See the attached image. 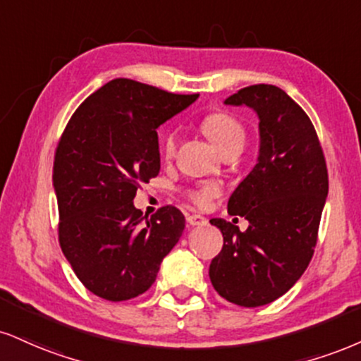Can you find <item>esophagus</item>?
Returning <instances> with one entry per match:
<instances>
[{
	"label": "esophagus",
	"mask_w": 361,
	"mask_h": 361,
	"mask_svg": "<svg viewBox=\"0 0 361 361\" xmlns=\"http://www.w3.org/2000/svg\"><path fill=\"white\" fill-rule=\"evenodd\" d=\"M186 222L192 225V227H203V225H207V219L202 215L192 214V215L186 216Z\"/></svg>",
	"instance_id": "esophagus-1"
}]
</instances>
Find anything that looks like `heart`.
Listing matches in <instances>:
<instances>
[{
  "instance_id": "heart-1",
  "label": "heart",
  "mask_w": 361,
  "mask_h": 361,
  "mask_svg": "<svg viewBox=\"0 0 361 361\" xmlns=\"http://www.w3.org/2000/svg\"><path fill=\"white\" fill-rule=\"evenodd\" d=\"M200 126H202V131L210 137V141L214 142L220 153H225V151L232 149V147H244L245 129L240 121L232 114H227V112H214V114L203 117ZM175 149L176 133L173 129H169L163 137V153L166 158H169V156L175 154ZM215 195L216 186L210 183L198 185L186 192V197H188L190 202L198 208L208 207V203L215 198Z\"/></svg>"
}]
</instances>
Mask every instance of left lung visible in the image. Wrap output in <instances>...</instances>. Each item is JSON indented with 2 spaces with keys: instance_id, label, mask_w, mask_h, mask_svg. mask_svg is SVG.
<instances>
[{
  "instance_id": "obj_1",
  "label": "left lung",
  "mask_w": 361,
  "mask_h": 361,
  "mask_svg": "<svg viewBox=\"0 0 361 361\" xmlns=\"http://www.w3.org/2000/svg\"><path fill=\"white\" fill-rule=\"evenodd\" d=\"M259 117V158L228 198V214L249 228L212 219L224 247L210 264L216 293L237 306L276 301L296 284L314 254L328 197V169L311 119L284 90L259 84L225 99Z\"/></svg>"
}]
</instances>
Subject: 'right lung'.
<instances>
[{
    "label": "right lung",
    "instance_id": "add662e5",
    "mask_svg": "<svg viewBox=\"0 0 361 361\" xmlns=\"http://www.w3.org/2000/svg\"><path fill=\"white\" fill-rule=\"evenodd\" d=\"M197 97L114 79L68 121L54 161L59 240L95 296L117 302L146 293L180 240L185 216L178 208L163 207L147 219L133 200L161 166L156 129Z\"/></svg>",
    "mask_w": 361,
    "mask_h": 361
}]
</instances>
